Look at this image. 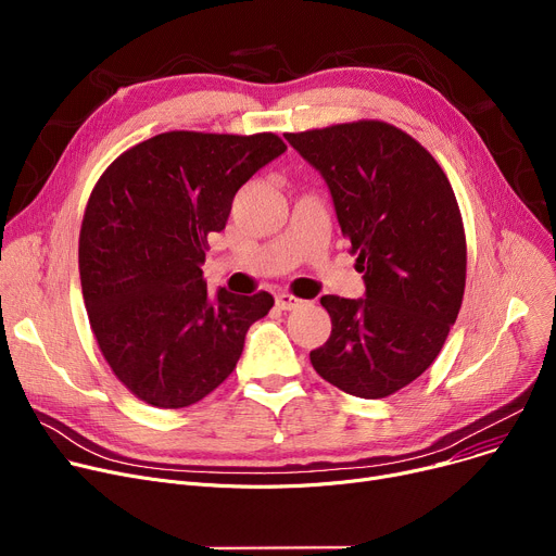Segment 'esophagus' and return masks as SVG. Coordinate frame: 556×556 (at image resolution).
<instances>
[{
    "mask_svg": "<svg viewBox=\"0 0 556 556\" xmlns=\"http://www.w3.org/2000/svg\"><path fill=\"white\" fill-rule=\"evenodd\" d=\"M301 303H303V301L293 296V293H289V291H282V293H278V296H276V307L282 309V312L296 309Z\"/></svg>",
    "mask_w": 556,
    "mask_h": 556,
    "instance_id": "1",
    "label": "esophagus"
}]
</instances>
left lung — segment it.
<instances>
[{
	"label": "left lung",
	"instance_id": "1",
	"mask_svg": "<svg viewBox=\"0 0 556 556\" xmlns=\"http://www.w3.org/2000/svg\"><path fill=\"white\" fill-rule=\"evenodd\" d=\"M285 139L328 181L366 299L323 296L332 334L314 370L354 397L381 400L415 381L458 318L467 238L433 154L383 121L339 123Z\"/></svg>",
	"mask_w": 556,
	"mask_h": 556
}]
</instances>
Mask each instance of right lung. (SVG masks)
I'll use <instances>...</instances> for the list:
<instances>
[{
	"mask_svg": "<svg viewBox=\"0 0 556 556\" xmlns=\"http://www.w3.org/2000/svg\"><path fill=\"white\" fill-rule=\"evenodd\" d=\"M287 150L274 132L173 129L116 156L85 208L78 267L93 339L116 379L156 408L198 404L231 375L274 296H211L202 265L236 192Z\"/></svg>",
	"mask_w": 556,
	"mask_h": 556,
	"instance_id": "1",
	"label": "right lung"
}]
</instances>
